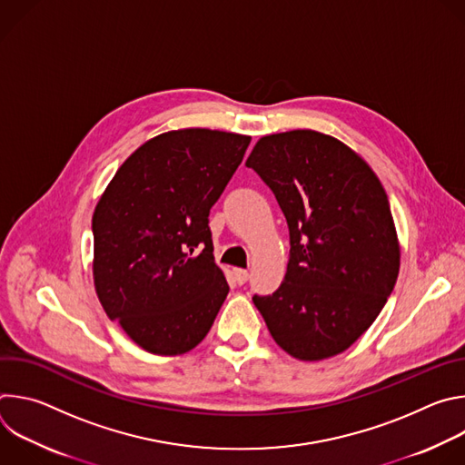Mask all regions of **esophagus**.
Instances as JSON below:
<instances>
[{
  "label": "esophagus",
  "instance_id": "obj_1",
  "mask_svg": "<svg viewBox=\"0 0 465 465\" xmlns=\"http://www.w3.org/2000/svg\"><path fill=\"white\" fill-rule=\"evenodd\" d=\"M233 276H235V282L239 285H244L248 282V271H244V269H235Z\"/></svg>",
  "mask_w": 465,
  "mask_h": 465
}]
</instances>
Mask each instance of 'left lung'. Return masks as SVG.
<instances>
[{"label":"left lung","instance_id":"1","mask_svg":"<svg viewBox=\"0 0 465 465\" xmlns=\"http://www.w3.org/2000/svg\"><path fill=\"white\" fill-rule=\"evenodd\" d=\"M246 167L271 187L289 226L280 289L253 294L272 339L300 361L346 351L375 322L400 272L388 196L342 142L314 130L261 138Z\"/></svg>","mask_w":465,"mask_h":465}]
</instances>
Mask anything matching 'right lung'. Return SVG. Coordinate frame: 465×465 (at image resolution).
I'll use <instances>...</instances> for the list:
<instances>
[{"label": "right lung", "instance_id": "1", "mask_svg": "<svg viewBox=\"0 0 465 465\" xmlns=\"http://www.w3.org/2000/svg\"><path fill=\"white\" fill-rule=\"evenodd\" d=\"M250 145L208 128L160 134L115 173L95 208L94 280L110 320L143 350L201 344L228 296L210 210Z\"/></svg>", "mask_w": 465, "mask_h": 465}]
</instances>
